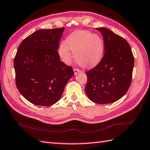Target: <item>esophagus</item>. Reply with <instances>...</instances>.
<instances>
[{"instance_id": "34e87169", "label": "esophagus", "mask_w": 150, "mask_h": 150, "mask_svg": "<svg viewBox=\"0 0 150 150\" xmlns=\"http://www.w3.org/2000/svg\"><path fill=\"white\" fill-rule=\"evenodd\" d=\"M74 74H75V75H76L77 74H79V73H80V72L81 71V70H80V69H76V68H74Z\"/></svg>"}]
</instances>
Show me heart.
<instances>
[{
  "instance_id": "obj_1",
  "label": "heart",
  "mask_w": 150,
  "mask_h": 150,
  "mask_svg": "<svg viewBox=\"0 0 150 150\" xmlns=\"http://www.w3.org/2000/svg\"><path fill=\"white\" fill-rule=\"evenodd\" d=\"M79 66L83 68H93L102 60L104 53L102 38L88 30H79L70 34L66 43L60 45L58 53L62 61L69 64L72 54Z\"/></svg>"
}]
</instances>
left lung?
<instances>
[{
	"label": "left lung",
	"instance_id": "obj_1",
	"mask_svg": "<svg viewBox=\"0 0 150 150\" xmlns=\"http://www.w3.org/2000/svg\"><path fill=\"white\" fill-rule=\"evenodd\" d=\"M96 30L102 34L105 53L99 63L86 72V93L96 103H113L123 97L130 88L134 55L123 38L106 28Z\"/></svg>",
	"mask_w": 150,
	"mask_h": 150
}]
</instances>
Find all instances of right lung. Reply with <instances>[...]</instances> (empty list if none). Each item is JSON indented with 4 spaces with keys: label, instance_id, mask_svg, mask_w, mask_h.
I'll return each mask as SVG.
<instances>
[{
    "label": "right lung",
    "instance_id": "right-lung-1",
    "mask_svg": "<svg viewBox=\"0 0 150 150\" xmlns=\"http://www.w3.org/2000/svg\"><path fill=\"white\" fill-rule=\"evenodd\" d=\"M64 29L38 30L18 47L14 59L16 85L34 105L50 106L57 102L74 74L71 67L60 61L57 52Z\"/></svg>",
    "mask_w": 150,
    "mask_h": 150
}]
</instances>
